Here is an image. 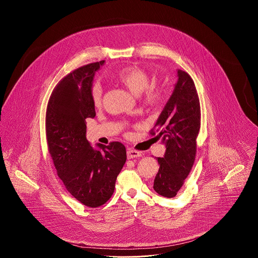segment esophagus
<instances>
[{"instance_id":"esophagus-1","label":"esophagus","mask_w":258,"mask_h":258,"mask_svg":"<svg viewBox=\"0 0 258 258\" xmlns=\"http://www.w3.org/2000/svg\"><path fill=\"white\" fill-rule=\"evenodd\" d=\"M141 156H142V154L139 151L132 150V149H129L127 151V158L128 159H133V158H137V157H141Z\"/></svg>"}]
</instances>
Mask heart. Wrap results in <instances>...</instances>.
Masks as SVG:
<instances>
[{"instance_id": "1", "label": "heart", "mask_w": 258, "mask_h": 258, "mask_svg": "<svg viewBox=\"0 0 258 258\" xmlns=\"http://www.w3.org/2000/svg\"><path fill=\"white\" fill-rule=\"evenodd\" d=\"M115 79L129 89L134 95L143 93V99L147 104H156L162 98V90L159 87L149 85V75L139 67L129 66L121 69L115 74ZM102 94V86L99 83L93 84L90 90V95L94 105L99 106L101 104Z\"/></svg>"}]
</instances>
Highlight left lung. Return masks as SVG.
Here are the masks:
<instances>
[{
	"label": "left lung",
	"instance_id": "left-lung-1",
	"mask_svg": "<svg viewBox=\"0 0 258 258\" xmlns=\"http://www.w3.org/2000/svg\"><path fill=\"white\" fill-rule=\"evenodd\" d=\"M201 127V107L191 77L178 70L175 89L161 112L154 128L166 146L154 180V189L166 198H174L184 184L195 162L197 137ZM155 135V132L152 133Z\"/></svg>",
	"mask_w": 258,
	"mask_h": 258
}]
</instances>
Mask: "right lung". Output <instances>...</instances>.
Masks as SVG:
<instances>
[{
  "label": "right lung",
  "mask_w": 258,
  "mask_h": 258,
  "mask_svg": "<svg viewBox=\"0 0 258 258\" xmlns=\"http://www.w3.org/2000/svg\"><path fill=\"white\" fill-rule=\"evenodd\" d=\"M103 64L89 63L63 77L50 95L45 116L47 147L57 175L71 195L89 208L110 199L127 159L120 142L94 149L86 139V119L95 117L92 81Z\"/></svg>",
  "instance_id": "right-lung-1"
}]
</instances>
